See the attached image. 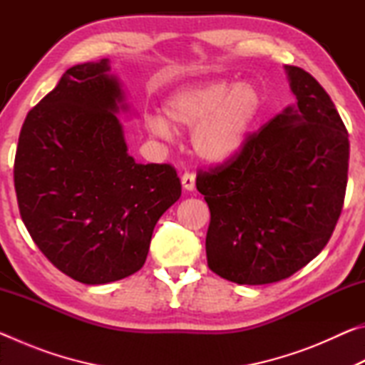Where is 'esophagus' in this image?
<instances>
[{"label":"esophagus","instance_id":"1","mask_svg":"<svg viewBox=\"0 0 365 365\" xmlns=\"http://www.w3.org/2000/svg\"><path fill=\"white\" fill-rule=\"evenodd\" d=\"M195 182H196V177H195L193 172L187 170V172H185V174L182 175V185H183L185 190L193 191V190H195Z\"/></svg>","mask_w":365,"mask_h":365}]
</instances>
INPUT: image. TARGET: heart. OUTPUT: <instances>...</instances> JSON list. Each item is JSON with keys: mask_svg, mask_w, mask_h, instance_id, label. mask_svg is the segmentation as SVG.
Returning <instances> with one entry per match:
<instances>
[{"mask_svg": "<svg viewBox=\"0 0 365 365\" xmlns=\"http://www.w3.org/2000/svg\"><path fill=\"white\" fill-rule=\"evenodd\" d=\"M164 117L148 120L150 132L169 138V127L195 128L191 145L206 163H224L243 150L265 110L262 90L252 82H215L183 86L164 103Z\"/></svg>", "mask_w": 365, "mask_h": 365, "instance_id": "obj_1", "label": "heart"}]
</instances>
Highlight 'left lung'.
Returning a JSON list of instances; mask_svg holds the SVG:
<instances>
[{"instance_id": "left-lung-1", "label": "left lung", "mask_w": 365, "mask_h": 365, "mask_svg": "<svg viewBox=\"0 0 365 365\" xmlns=\"http://www.w3.org/2000/svg\"><path fill=\"white\" fill-rule=\"evenodd\" d=\"M294 106L251 133L237 156L200 170L211 211L207 265L238 285L292 277L329 243L348 183V130L311 73L285 66Z\"/></svg>"}]
</instances>
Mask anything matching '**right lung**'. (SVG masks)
<instances>
[{
  "label": "right lung",
  "mask_w": 365,
  "mask_h": 365,
  "mask_svg": "<svg viewBox=\"0 0 365 365\" xmlns=\"http://www.w3.org/2000/svg\"><path fill=\"white\" fill-rule=\"evenodd\" d=\"M109 61L67 69L29 110L14 187L30 237L54 267L86 285L138 272L154 225L182 195L170 164H138L117 113L127 109Z\"/></svg>",
  "instance_id": "1"
}]
</instances>
